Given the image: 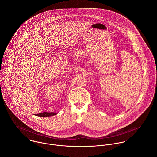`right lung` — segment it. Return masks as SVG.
Segmentation results:
<instances>
[{"mask_svg":"<svg viewBox=\"0 0 157 157\" xmlns=\"http://www.w3.org/2000/svg\"><path fill=\"white\" fill-rule=\"evenodd\" d=\"M57 113L56 112H44L38 113V114H35L36 116L38 117H50V116H53L56 115Z\"/></svg>","mask_w":157,"mask_h":157,"instance_id":"1","label":"right lung"}]
</instances>
